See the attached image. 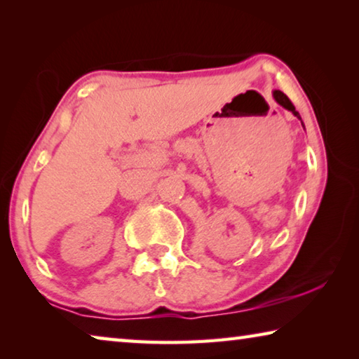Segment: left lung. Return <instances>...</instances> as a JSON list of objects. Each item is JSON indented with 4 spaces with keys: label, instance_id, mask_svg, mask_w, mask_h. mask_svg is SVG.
<instances>
[{
    "label": "left lung",
    "instance_id": "1",
    "mask_svg": "<svg viewBox=\"0 0 359 359\" xmlns=\"http://www.w3.org/2000/svg\"><path fill=\"white\" fill-rule=\"evenodd\" d=\"M274 98H276V101L278 102V104H280V106H283L285 109H288V111H291V112H293V114L296 115V117L301 120V115H299V112H297V111H296V109H294V106H293V102H291V101H290V98H288V96H287V95H285L283 92H280V90H276V92H274ZM302 126H304V125H302Z\"/></svg>",
    "mask_w": 359,
    "mask_h": 359
}]
</instances>
